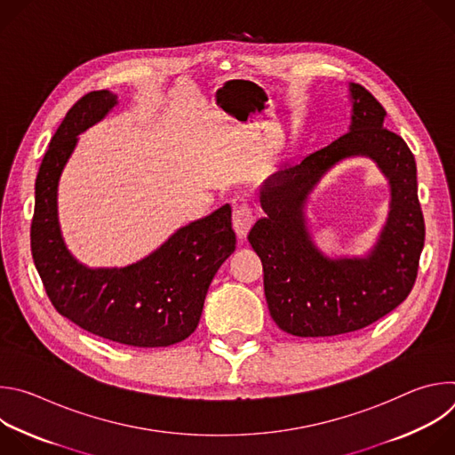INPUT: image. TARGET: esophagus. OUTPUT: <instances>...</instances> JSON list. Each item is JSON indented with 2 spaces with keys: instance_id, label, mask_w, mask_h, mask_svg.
I'll list each match as a JSON object with an SVG mask.
<instances>
[{
  "instance_id": "1",
  "label": "esophagus",
  "mask_w": 455,
  "mask_h": 455,
  "mask_svg": "<svg viewBox=\"0 0 455 455\" xmlns=\"http://www.w3.org/2000/svg\"><path fill=\"white\" fill-rule=\"evenodd\" d=\"M251 225H253V209L250 205H246V204L234 207L232 227H234V230H235L239 239L246 237V234L251 228Z\"/></svg>"
}]
</instances>
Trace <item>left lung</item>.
<instances>
[{"label": "left lung", "instance_id": "1", "mask_svg": "<svg viewBox=\"0 0 455 455\" xmlns=\"http://www.w3.org/2000/svg\"><path fill=\"white\" fill-rule=\"evenodd\" d=\"M349 133L272 174L261 188L265 218L248 234L265 272V295L277 326L295 337H335L391 313L411 293L425 243L416 160L405 140L383 125V106L351 83ZM351 156L377 162L392 185L387 223L365 258L331 259L310 241L307 194L333 164Z\"/></svg>", "mask_w": 455, "mask_h": 455}]
</instances>
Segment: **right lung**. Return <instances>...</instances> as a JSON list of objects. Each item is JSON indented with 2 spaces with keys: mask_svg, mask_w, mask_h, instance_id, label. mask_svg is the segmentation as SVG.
<instances>
[{
  "mask_svg": "<svg viewBox=\"0 0 455 455\" xmlns=\"http://www.w3.org/2000/svg\"><path fill=\"white\" fill-rule=\"evenodd\" d=\"M116 106L108 90L79 99L57 127L36 180L30 228L34 265L53 307L79 328L132 347H167L198 328L209 286L235 250L232 209L178 228L158 250L125 268H86L62 241L57 185L77 135Z\"/></svg>",
  "mask_w": 455,
  "mask_h": 455,
  "instance_id": "add662e5",
  "label": "right lung"
}]
</instances>
